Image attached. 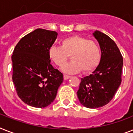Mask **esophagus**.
<instances>
[{"mask_svg": "<svg viewBox=\"0 0 133 133\" xmlns=\"http://www.w3.org/2000/svg\"><path fill=\"white\" fill-rule=\"evenodd\" d=\"M63 78H64L65 80H67V79H68L70 78V76H68V75H65L64 76H63Z\"/></svg>", "mask_w": 133, "mask_h": 133, "instance_id": "34e87169", "label": "esophagus"}]
</instances>
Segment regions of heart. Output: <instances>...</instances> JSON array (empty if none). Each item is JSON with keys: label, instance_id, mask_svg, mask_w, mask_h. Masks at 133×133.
<instances>
[{"label": "heart", "instance_id": "b5f03b06", "mask_svg": "<svg viewBox=\"0 0 133 133\" xmlns=\"http://www.w3.org/2000/svg\"><path fill=\"white\" fill-rule=\"evenodd\" d=\"M71 56L72 61L65 65L63 71L67 74L81 72H90L99 65L101 50L97 43L79 36H72L63 39L61 47L52 46L49 50V56L56 65L63 67Z\"/></svg>", "mask_w": 133, "mask_h": 133}]
</instances>
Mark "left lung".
<instances>
[{"mask_svg": "<svg viewBox=\"0 0 133 133\" xmlns=\"http://www.w3.org/2000/svg\"><path fill=\"white\" fill-rule=\"evenodd\" d=\"M101 49V59L94 72L81 78L77 97L81 104L88 108L106 105L117 92L122 82L123 58L114 41L103 32L92 33Z\"/></svg>", "mask_w": 133, "mask_h": 133, "instance_id": "left-lung-1", "label": "left lung"}]
</instances>
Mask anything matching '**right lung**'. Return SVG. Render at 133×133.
<instances>
[{
	"label": "right lung",
	"instance_id": "obj_1",
	"mask_svg": "<svg viewBox=\"0 0 133 133\" xmlns=\"http://www.w3.org/2000/svg\"><path fill=\"white\" fill-rule=\"evenodd\" d=\"M58 33L36 29L23 37L11 56L12 80L19 98L28 105L45 108L56 98L63 75L50 63L49 50Z\"/></svg>",
	"mask_w": 133,
	"mask_h": 133
}]
</instances>
